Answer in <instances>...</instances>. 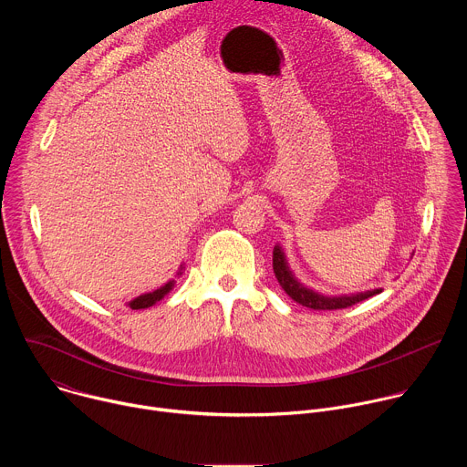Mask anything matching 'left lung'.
<instances>
[{
	"mask_svg": "<svg viewBox=\"0 0 467 467\" xmlns=\"http://www.w3.org/2000/svg\"><path fill=\"white\" fill-rule=\"evenodd\" d=\"M274 274L279 281V285L283 286V290L299 305L314 308V310H337V308H348L355 303H360L379 292H382L380 288L375 290H368V292H357V294H349V296H332L327 297L323 294H317L310 288H306L303 283H299L294 275V272L290 270V265L286 262V254L283 251L281 245L274 247Z\"/></svg>",
	"mask_w": 467,
	"mask_h": 467,
	"instance_id": "1",
	"label": "left lung"
}]
</instances>
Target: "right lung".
I'll return each instance as SVG.
<instances>
[{
    "instance_id": "obj_1",
    "label": "right lung",
    "mask_w": 467,
    "mask_h": 467,
    "mask_svg": "<svg viewBox=\"0 0 467 467\" xmlns=\"http://www.w3.org/2000/svg\"><path fill=\"white\" fill-rule=\"evenodd\" d=\"M181 274H182V265H181V270L177 272V275H181ZM173 286H175V281L171 279V281H168L164 286H161V288H157V290H153V292L142 294V296L135 297L132 301H129V303H127V306H129V308H132V310L150 308V306H153L155 303H159L161 299H164V296H166V294H170V290H171Z\"/></svg>"
}]
</instances>
